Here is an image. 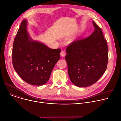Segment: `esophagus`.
<instances>
[{"instance_id":"34e87169","label":"esophagus","mask_w":121,"mask_h":121,"mask_svg":"<svg viewBox=\"0 0 121 121\" xmlns=\"http://www.w3.org/2000/svg\"><path fill=\"white\" fill-rule=\"evenodd\" d=\"M60 55H61V56H62V57L65 56V52L64 51H62L61 52V53H60Z\"/></svg>"}]
</instances>
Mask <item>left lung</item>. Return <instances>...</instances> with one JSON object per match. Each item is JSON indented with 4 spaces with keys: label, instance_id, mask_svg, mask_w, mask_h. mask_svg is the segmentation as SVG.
Listing matches in <instances>:
<instances>
[{
    "label": "left lung",
    "instance_id": "left-lung-1",
    "mask_svg": "<svg viewBox=\"0 0 121 121\" xmlns=\"http://www.w3.org/2000/svg\"><path fill=\"white\" fill-rule=\"evenodd\" d=\"M94 32L76 40L66 48L65 60L71 81L79 87L96 83L106 70L108 48L101 28L93 21Z\"/></svg>",
    "mask_w": 121,
    "mask_h": 121
}]
</instances>
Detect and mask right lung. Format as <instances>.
Segmentation results:
<instances>
[{"mask_svg": "<svg viewBox=\"0 0 121 121\" xmlns=\"http://www.w3.org/2000/svg\"><path fill=\"white\" fill-rule=\"evenodd\" d=\"M22 21L15 38L12 64L15 70L26 82L42 86L49 80L52 71L60 58L59 48L52 49L43 43L31 40Z\"/></svg>", "mask_w": 121, "mask_h": 121, "instance_id": "1", "label": "right lung"}]
</instances>
